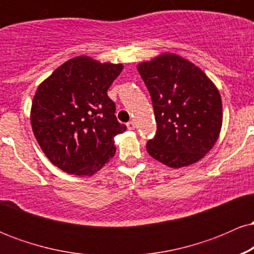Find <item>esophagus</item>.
<instances>
[{
  "label": "esophagus",
  "instance_id": "34e87169",
  "mask_svg": "<svg viewBox=\"0 0 254 254\" xmlns=\"http://www.w3.org/2000/svg\"><path fill=\"white\" fill-rule=\"evenodd\" d=\"M127 129H129V130H133V129H135V122L130 121L129 123L127 124Z\"/></svg>",
  "mask_w": 254,
  "mask_h": 254
}]
</instances>
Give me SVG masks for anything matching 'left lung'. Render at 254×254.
<instances>
[{
	"mask_svg": "<svg viewBox=\"0 0 254 254\" xmlns=\"http://www.w3.org/2000/svg\"><path fill=\"white\" fill-rule=\"evenodd\" d=\"M137 70L150 93L157 125L148 154L172 168L196 164L222 127L217 87L193 63L170 52L139 63Z\"/></svg>",
	"mask_w": 254,
	"mask_h": 254,
	"instance_id": "left-lung-1",
	"label": "left lung"
}]
</instances>
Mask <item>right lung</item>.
I'll return each mask as SVG.
<instances>
[{"instance_id":"right-lung-1","label":"right lung","mask_w":254,"mask_h":254,"mask_svg":"<svg viewBox=\"0 0 254 254\" xmlns=\"http://www.w3.org/2000/svg\"><path fill=\"white\" fill-rule=\"evenodd\" d=\"M123 64L77 56L58 66L38 87L31 124L46 157L75 176H93L115 156V136L127 127L116 118L107 89Z\"/></svg>"}]
</instances>
